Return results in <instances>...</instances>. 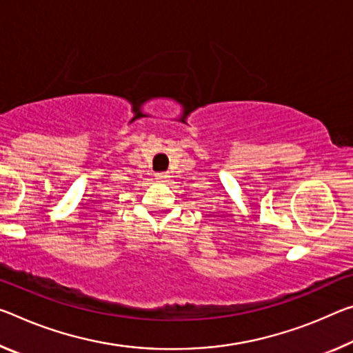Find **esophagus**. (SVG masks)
Returning a JSON list of instances; mask_svg holds the SVG:
<instances>
[{
    "mask_svg": "<svg viewBox=\"0 0 353 353\" xmlns=\"http://www.w3.org/2000/svg\"><path fill=\"white\" fill-rule=\"evenodd\" d=\"M168 177H170V176H168L166 172H157V174H155V179H157V181H159V182H166Z\"/></svg>",
    "mask_w": 353,
    "mask_h": 353,
    "instance_id": "obj_1",
    "label": "esophagus"
}]
</instances>
